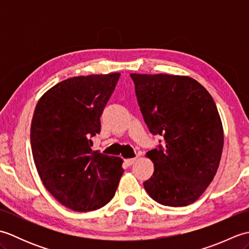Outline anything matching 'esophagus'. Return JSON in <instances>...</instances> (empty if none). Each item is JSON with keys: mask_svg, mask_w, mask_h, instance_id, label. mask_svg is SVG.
Segmentation results:
<instances>
[{"mask_svg": "<svg viewBox=\"0 0 249 249\" xmlns=\"http://www.w3.org/2000/svg\"><path fill=\"white\" fill-rule=\"evenodd\" d=\"M136 160H137V157H134V158H127V160H125L124 161H125L126 165L131 166V165H133V163H135Z\"/></svg>", "mask_w": 249, "mask_h": 249, "instance_id": "1", "label": "esophagus"}]
</instances>
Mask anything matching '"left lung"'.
I'll return each instance as SVG.
<instances>
[{
    "label": "left lung",
    "mask_w": 249,
    "mask_h": 249,
    "mask_svg": "<svg viewBox=\"0 0 249 249\" xmlns=\"http://www.w3.org/2000/svg\"><path fill=\"white\" fill-rule=\"evenodd\" d=\"M130 77L145 124L165 139V145L146 153L154 173L143 183L144 189L162 205L192 204L212 182L223 153V124L214 99L189 77Z\"/></svg>",
    "instance_id": "obj_1"
}]
</instances>
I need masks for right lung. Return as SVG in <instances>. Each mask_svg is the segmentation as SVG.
Here are the masks:
<instances>
[{"instance_id":"add662e5","label":"right lung","mask_w":249,"mask_h":249,"mask_svg":"<svg viewBox=\"0 0 249 249\" xmlns=\"http://www.w3.org/2000/svg\"><path fill=\"white\" fill-rule=\"evenodd\" d=\"M121 73L68 78L38 100L31 146L45 187L76 212L103 208L114 197L124 170L120 157L93 151L100 115Z\"/></svg>"}]
</instances>
